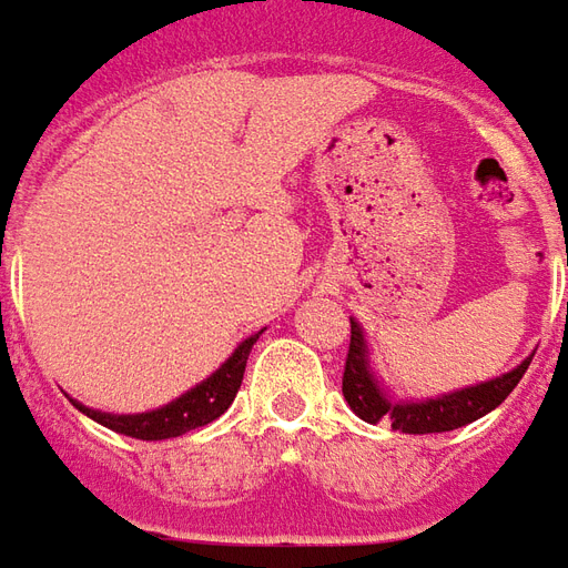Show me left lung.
Instances as JSON below:
<instances>
[{
	"label": "left lung",
	"instance_id": "1",
	"mask_svg": "<svg viewBox=\"0 0 568 568\" xmlns=\"http://www.w3.org/2000/svg\"><path fill=\"white\" fill-rule=\"evenodd\" d=\"M568 313V304H566ZM532 363L523 359L514 372H507L501 378H491L477 387H464L449 396L439 399H424V403H390L378 381L372 378L366 359V341H363V328L359 323L351 320V347H347V359H344V378H341V390L347 406L368 424L390 422L394 430L403 434H446V430H458L464 424L477 422L486 412L501 406L510 390L517 387L519 378L526 375V368Z\"/></svg>",
	"mask_w": 568,
	"mask_h": 568
}]
</instances>
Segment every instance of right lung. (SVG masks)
Returning a JSON list of instances; mask_svg holds the SVG:
<instances>
[{
  "label": "right lung",
  "mask_w": 568,
  "mask_h": 568,
  "mask_svg": "<svg viewBox=\"0 0 568 568\" xmlns=\"http://www.w3.org/2000/svg\"><path fill=\"white\" fill-rule=\"evenodd\" d=\"M255 338L243 341L236 353L230 356L224 366L217 368L212 378H205L200 387H193L181 399H174L169 406L156 408V412H144V415H106V412H94V408L79 406L89 418L104 424L110 430L122 436H134V439H169V436H181L187 430H196L202 424L215 422L217 415H224L233 403V396L240 390L245 375V359L255 347Z\"/></svg>",
  "instance_id": "add662e5"
}]
</instances>
